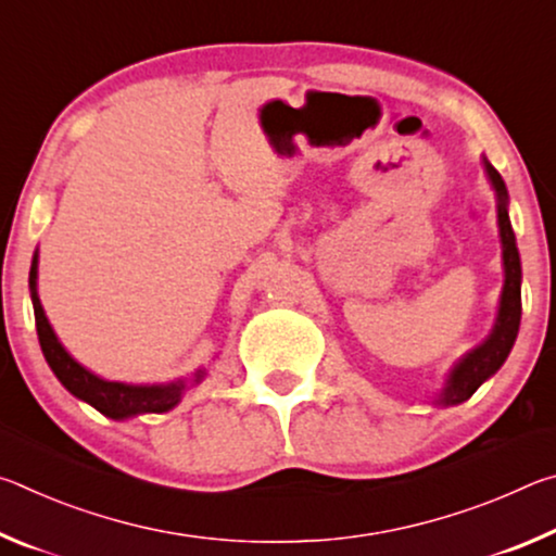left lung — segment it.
<instances>
[{"label":"left lung","instance_id":"1","mask_svg":"<svg viewBox=\"0 0 556 556\" xmlns=\"http://www.w3.org/2000/svg\"><path fill=\"white\" fill-rule=\"evenodd\" d=\"M483 168L488 181H491L495 191V208H497V232H501V248H503V291L501 301H497V314L491 333L485 336L483 343L470 348L466 355L451 365L441 390L434 394L437 407H454V404L466 402L481 384L493 378L501 370V365L510 355L517 331H520V316H522V267H520V252L515 244V232L510 225V215H507V205H510V195L503 176L495 172V166L483 156Z\"/></svg>","mask_w":556,"mask_h":556}]
</instances>
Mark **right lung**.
I'll list each match as a JSON object with an SVG mask.
<instances>
[{
  "label": "right lung",
  "instance_id": "right-lung-1",
  "mask_svg": "<svg viewBox=\"0 0 556 556\" xmlns=\"http://www.w3.org/2000/svg\"><path fill=\"white\" fill-rule=\"evenodd\" d=\"M39 250L34 252L31 271H29V291H31V304L36 316V333H39V343L46 363L53 370L55 378L68 390L73 397L88 402L90 407H96L100 414H105L110 419H131L137 414H162L174 409L178 402L184 400L188 390H193L195 384L205 380L208 370L195 368L186 378H176L172 382H154V384H135V382H117L105 380L88 370L86 365H80L75 357L65 351V345L59 341L53 326L46 318V312L39 299Z\"/></svg>",
  "mask_w": 556,
  "mask_h": 556
}]
</instances>
